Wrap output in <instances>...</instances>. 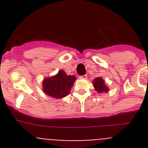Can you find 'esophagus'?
I'll return each instance as SVG.
<instances>
[{"instance_id": "1", "label": "esophagus", "mask_w": 148, "mask_h": 148, "mask_svg": "<svg viewBox=\"0 0 148 148\" xmlns=\"http://www.w3.org/2000/svg\"><path fill=\"white\" fill-rule=\"evenodd\" d=\"M87 75H82V76H80V78H82V79H87Z\"/></svg>"}]
</instances>
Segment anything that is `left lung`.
<instances>
[{
	"label": "left lung",
	"instance_id": "obj_1",
	"mask_svg": "<svg viewBox=\"0 0 148 148\" xmlns=\"http://www.w3.org/2000/svg\"><path fill=\"white\" fill-rule=\"evenodd\" d=\"M95 90L97 91L99 93L101 92H107L109 91L108 86L105 84V82L101 78H96L93 80V83H92Z\"/></svg>",
	"mask_w": 148,
	"mask_h": 148
}]
</instances>
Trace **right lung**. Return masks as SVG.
<instances>
[{"label":"right lung","mask_w":148,"mask_h":148,"mask_svg":"<svg viewBox=\"0 0 148 148\" xmlns=\"http://www.w3.org/2000/svg\"><path fill=\"white\" fill-rule=\"evenodd\" d=\"M76 77L67 75L64 70H60L56 75L43 81V91L45 94L56 99H62L70 94Z\"/></svg>","instance_id":"add662e5"}]
</instances>
